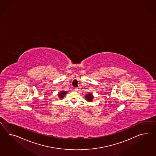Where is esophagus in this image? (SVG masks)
Masks as SVG:
<instances>
[{
  "label": "esophagus",
  "instance_id": "1",
  "mask_svg": "<svg viewBox=\"0 0 156 156\" xmlns=\"http://www.w3.org/2000/svg\"><path fill=\"white\" fill-rule=\"evenodd\" d=\"M73 90L74 91H77L78 90V89L77 88H73Z\"/></svg>",
  "mask_w": 156,
  "mask_h": 156
}]
</instances>
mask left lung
Instances as JSON below:
<instances>
[{
  "label": "left lung",
  "instance_id": "left-lung-1",
  "mask_svg": "<svg viewBox=\"0 0 156 156\" xmlns=\"http://www.w3.org/2000/svg\"><path fill=\"white\" fill-rule=\"evenodd\" d=\"M85 99L88 102H91L94 99V96L91 93H88L85 95Z\"/></svg>",
  "mask_w": 156,
  "mask_h": 156
}]
</instances>
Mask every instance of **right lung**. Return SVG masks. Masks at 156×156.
Returning a JSON list of instances; mask_svg holds the SVG:
<instances>
[{
	"mask_svg": "<svg viewBox=\"0 0 156 156\" xmlns=\"http://www.w3.org/2000/svg\"><path fill=\"white\" fill-rule=\"evenodd\" d=\"M68 93L67 91H61L60 92H59V94H58V96L59 98V99H62L64 98L65 96Z\"/></svg>",
	"mask_w": 156,
	"mask_h": 156,
	"instance_id": "1",
	"label": "right lung"
}]
</instances>
